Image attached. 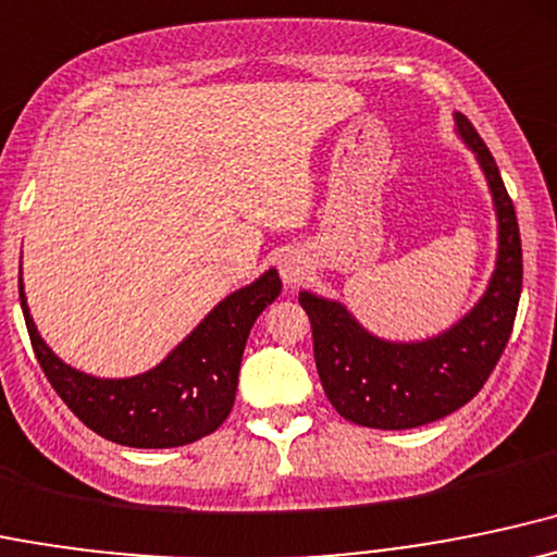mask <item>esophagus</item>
<instances>
[{
  "mask_svg": "<svg viewBox=\"0 0 557 557\" xmlns=\"http://www.w3.org/2000/svg\"><path fill=\"white\" fill-rule=\"evenodd\" d=\"M281 276H284V281H297L299 278V265L297 262H292V260H284L281 262Z\"/></svg>",
  "mask_w": 557,
  "mask_h": 557,
  "instance_id": "esophagus-1",
  "label": "esophagus"
}]
</instances>
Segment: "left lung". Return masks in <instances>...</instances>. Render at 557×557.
I'll return each mask as SVG.
<instances>
[{
    "label": "left lung",
    "instance_id": "left-lung-1",
    "mask_svg": "<svg viewBox=\"0 0 557 557\" xmlns=\"http://www.w3.org/2000/svg\"><path fill=\"white\" fill-rule=\"evenodd\" d=\"M455 123L484 168L499 223L495 276L476 308L436 339L392 345L368 334L339 302L299 295L323 392L336 413L358 426L416 429L455 413L479 395L513 331L523 281L513 199L471 121L455 112Z\"/></svg>",
    "mask_w": 557,
    "mask_h": 557
}]
</instances>
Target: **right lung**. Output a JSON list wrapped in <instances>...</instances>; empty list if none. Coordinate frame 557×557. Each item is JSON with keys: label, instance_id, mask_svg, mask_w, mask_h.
<instances>
[{"label": "right lung", "instance_id": "obj_1", "mask_svg": "<svg viewBox=\"0 0 557 557\" xmlns=\"http://www.w3.org/2000/svg\"><path fill=\"white\" fill-rule=\"evenodd\" d=\"M278 292V273L268 271L223 299L158 368L134 379H94L65 366L30 321L23 281L21 308L44 376L78 421L115 445L162 449L202 440L226 421L249 329Z\"/></svg>", "mask_w": 557, "mask_h": 557}]
</instances>
